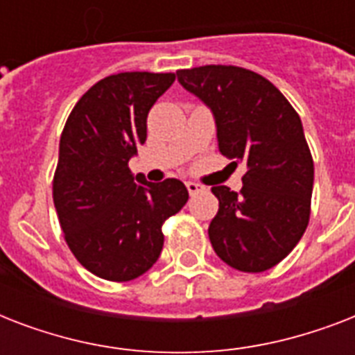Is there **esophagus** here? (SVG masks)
I'll return each mask as SVG.
<instances>
[{
    "label": "esophagus",
    "instance_id": "esophagus-1",
    "mask_svg": "<svg viewBox=\"0 0 355 355\" xmlns=\"http://www.w3.org/2000/svg\"><path fill=\"white\" fill-rule=\"evenodd\" d=\"M186 188H188L189 195H195L197 191H200V186H199V184H195V182H186Z\"/></svg>",
    "mask_w": 355,
    "mask_h": 355
}]
</instances>
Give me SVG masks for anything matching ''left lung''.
<instances>
[{"mask_svg": "<svg viewBox=\"0 0 355 355\" xmlns=\"http://www.w3.org/2000/svg\"><path fill=\"white\" fill-rule=\"evenodd\" d=\"M177 77L214 114L221 155L247 166L239 193L211 188L219 199L208 228L211 247L243 272L275 267L309 223L313 158L302 121L284 94L250 69L211 64L178 69Z\"/></svg>", "mask_w": 355, "mask_h": 355, "instance_id": "obj_1", "label": "left lung"}]
</instances>
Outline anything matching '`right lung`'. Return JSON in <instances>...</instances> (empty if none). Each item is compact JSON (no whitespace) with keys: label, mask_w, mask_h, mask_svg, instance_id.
Instances as JSON below:
<instances>
[{"label":"right lung","mask_w":355,"mask_h":355,"mask_svg":"<svg viewBox=\"0 0 355 355\" xmlns=\"http://www.w3.org/2000/svg\"><path fill=\"white\" fill-rule=\"evenodd\" d=\"M175 73L125 71L96 83L64 125L53 202L66 243L99 278L128 282L156 263L162 225L188 202L177 178L147 182L128 160L147 139V114Z\"/></svg>","instance_id":"1"}]
</instances>
